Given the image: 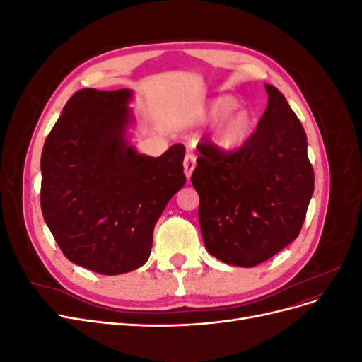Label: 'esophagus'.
<instances>
[{"label":"esophagus","instance_id":"esophagus-1","mask_svg":"<svg viewBox=\"0 0 362 362\" xmlns=\"http://www.w3.org/2000/svg\"><path fill=\"white\" fill-rule=\"evenodd\" d=\"M194 168H196V157L193 154H187L184 157V173L185 177H187V180H190Z\"/></svg>","mask_w":362,"mask_h":362}]
</instances>
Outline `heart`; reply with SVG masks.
Returning <instances> with one entry per match:
<instances>
[{
    "label": "heart",
    "mask_w": 362,
    "mask_h": 362,
    "mask_svg": "<svg viewBox=\"0 0 362 362\" xmlns=\"http://www.w3.org/2000/svg\"><path fill=\"white\" fill-rule=\"evenodd\" d=\"M204 119L206 122H217L213 144L225 154L242 149L255 131L254 112L247 107H240L233 95H221L208 103Z\"/></svg>",
    "instance_id": "b5f03b06"
}]
</instances>
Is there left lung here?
I'll return each mask as SVG.
<instances>
[{
  "label": "left lung",
  "mask_w": 362,
  "mask_h": 362,
  "mask_svg": "<svg viewBox=\"0 0 362 362\" xmlns=\"http://www.w3.org/2000/svg\"><path fill=\"white\" fill-rule=\"evenodd\" d=\"M267 107L247 144L231 154L199 146L192 173L206 250L254 267L299 235L314 192L306 134L284 95L266 84Z\"/></svg>",
  "instance_id": "obj_1"
}]
</instances>
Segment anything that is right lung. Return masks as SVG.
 <instances>
[{
	"instance_id": "obj_1",
	"label": "right lung",
	"mask_w": 362,
	"mask_h": 362,
	"mask_svg": "<svg viewBox=\"0 0 362 362\" xmlns=\"http://www.w3.org/2000/svg\"><path fill=\"white\" fill-rule=\"evenodd\" d=\"M129 89L74 93L43 145L40 206L62 252L101 275L144 266L164 206L182 189L184 145L139 154Z\"/></svg>"
}]
</instances>
